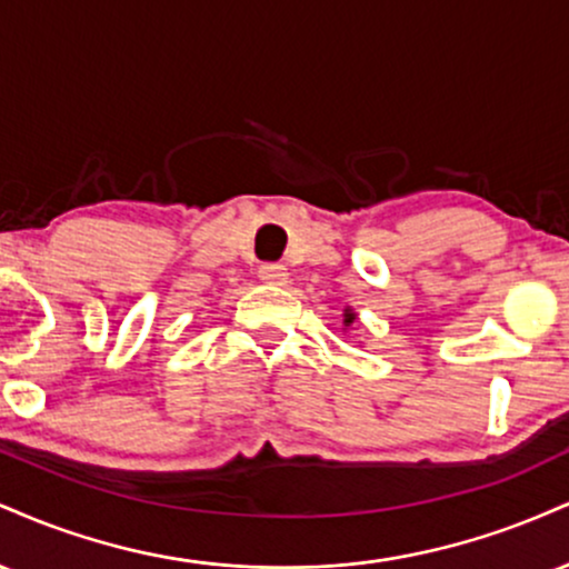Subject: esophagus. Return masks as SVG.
<instances>
[{"mask_svg": "<svg viewBox=\"0 0 569 569\" xmlns=\"http://www.w3.org/2000/svg\"><path fill=\"white\" fill-rule=\"evenodd\" d=\"M259 278H262L264 283L283 286L286 280H289V272H286L283 264H278V262H264L262 267H259Z\"/></svg>", "mask_w": 569, "mask_h": 569, "instance_id": "obj_1", "label": "esophagus"}]
</instances>
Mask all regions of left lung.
Here are the masks:
<instances>
[{"label": "left lung", "mask_w": 569, "mask_h": 569, "mask_svg": "<svg viewBox=\"0 0 569 569\" xmlns=\"http://www.w3.org/2000/svg\"><path fill=\"white\" fill-rule=\"evenodd\" d=\"M345 326H352V323H356V312H352L350 310V307H345V321H342Z\"/></svg>", "instance_id": "1"}]
</instances>
